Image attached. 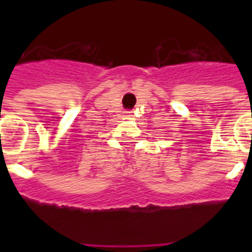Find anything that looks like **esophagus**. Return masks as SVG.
Listing matches in <instances>:
<instances>
[{
    "label": "esophagus",
    "mask_w": 252,
    "mask_h": 252,
    "mask_svg": "<svg viewBox=\"0 0 252 252\" xmlns=\"http://www.w3.org/2000/svg\"><path fill=\"white\" fill-rule=\"evenodd\" d=\"M125 113H126L125 116H127V117H131V116H132V111H126Z\"/></svg>",
    "instance_id": "34e87169"
}]
</instances>
